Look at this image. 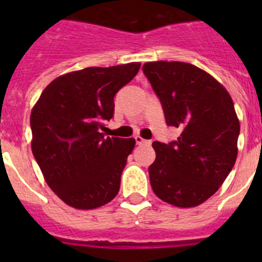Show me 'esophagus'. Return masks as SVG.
Segmentation results:
<instances>
[{
  "label": "esophagus",
  "instance_id": "34e87169",
  "mask_svg": "<svg viewBox=\"0 0 262 262\" xmlns=\"http://www.w3.org/2000/svg\"><path fill=\"white\" fill-rule=\"evenodd\" d=\"M134 139H136V143L137 144H144V143H149V141H146V139H143L142 137L137 136L134 137Z\"/></svg>",
  "mask_w": 262,
  "mask_h": 262
}]
</instances>
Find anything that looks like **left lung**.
<instances>
[{
    "label": "left lung",
    "instance_id": "obj_1",
    "mask_svg": "<svg viewBox=\"0 0 262 262\" xmlns=\"http://www.w3.org/2000/svg\"><path fill=\"white\" fill-rule=\"evenodd\" d=\"M143 73L166 124L181 129L176 141L153 142L150 186L168 204L196 207L219 189L236 162L239 121L233 101L215 78L190 63L149 62Z\"/></svg>",
    "mask_w": 262,
    "mask_h": 262
}]
</instances>
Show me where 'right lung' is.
I'll use <instances>...</instances> for the list:
<instances>
[{
  "mask_svg": "<svg viewBox=\"0 0 262 262\" xmlns=\"http://www.w3.org/2000/svg\"><path fill=\"white\" fill-rule=\"evenodd\" d=\"M139 63L89 67L55 78L30 116L31 149L50 189L70 207L95 209L120 189L133 138L105 137L114 96L138 73Z\"/></svg>",
  "mask_w": 262,
  "mask_h": 262,
  "instance_id": "obj_1",
  "label": "right lung"
}]
</instances>
